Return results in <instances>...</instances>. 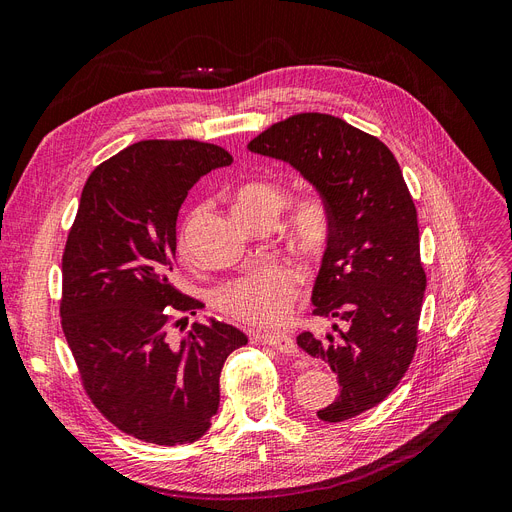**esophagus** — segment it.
Segmentation results:
<instances>
[{"instance_id": "34e87169", "label": "esophagus", "mask_w": 512, "mask_h": 512, "mask_svg": "<svg viewBox=\"0 0 512 512\" xmlns=\"http://www.w3.org/2000/svg\"><path fill=\"white\" fill-rule=\"evenodd\" d=\"M257 339H261L263 344L272 346L278 352H285V354H297V344L295 339L289 335H257Z\"/></svg>"}]
</instances>
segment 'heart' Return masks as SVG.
<instances>
[{
    "mask_svg": "<svg viewBox=\"0 0 512 512\" xmlns=\"http://www.w3.org/2000/svg\"><path fill=\"white\" fill-rule=\"evenodd\" d=\"M287 202V192L278 181L251 179L244 181L234 194L236 215L242 221H255L270 217L276 221L282 206ZM198 211L194 213V217ZM189 219L179 236V249L189 253L187 230ZM287 230L295 249L316 255L327 246L331 236V213L325 198L308 192L301 194L293 204L287 219ZM301 274L285 263H255L238 278L225 282L217 289L215 301L219 310L242 325L249 327H276L291 314L299 295Z\"/></svg>",
    "mask_w": 512,
    "mask_h": 512,
    "instance_id": "obj_1",
    "label": "heart"
}]
</instances>
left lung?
Segmentation results:
<instances>
[{
  "label": "left lung",
  "instance_id": "left-lung-1",
  "mask_svg": "<svg viewBox=\"0 0 512 512\" xmlns=\"http://www.w3.org/2000/svg\"><path fill=\"white\" fill-rule=\"evenodd\" d=\"M249 149L291 164L329 206L331 236L312 304L331 329L301 333L297 346L337 375V399L318 418L350 420L386 399L418 346L426 274L401 166L380 139L327 113H297Z\"/></svg>",
  "mask_w": 512,
  "mask_h": 512
}]
</instances>
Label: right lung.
I'll list each match as a JSON object with an SVG mask.
<instances>
[{
  "label": "right lung",
  "mask_w": 512,
  "mask_h": 512,
  "mask_svg": "<svg viewBox=\"0 0 512 512\" xmlns=\"http://www.w3.org/2000/svg\"><path fill=\"white\" fill-rule=\"evenodd\" d=\"M223 147L139 141L92 170L63 253L61 325L86 394L139 441L185 445L211 428L225 358L246 346L232 325L194 323L202 308L175 287L177 217L192 185L230 166Z\"/></svg>",
  "instance_id": "right-lung-1"
}]
</instances>
